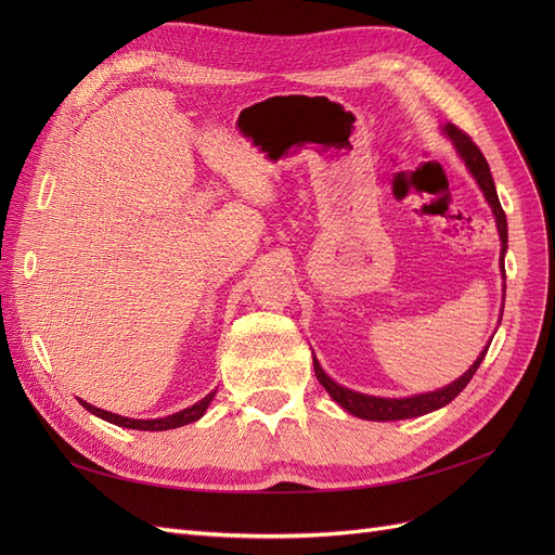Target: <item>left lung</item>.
<instances>
[{
  "mask_svg": "<svg viewBox=\"0 0 555 555\" xmlns=\"http://www.w3.org/2000/svg\"><path fill=\"white\" fill-rule=\"evenodd\" d=\"M444 131L449 133V139L453 141V145H456L459 155L465 159V166L469 169V173L475 176L486 201H489L491 208H493L498 231H500V241H502V257H505L507 217H505V210H502V206H500V198H498V192H495V182H493V176H491V169H489V162H486V157L481 155V150L473 143V139H469L465 131H461L459 127H453V125H447ZM500 268H502V273H505V266H500ZM486 351H489V345H486V349L481 351L479 359L473 365H469V371L463 377H459L456 382H451L449 386H444V389L422 393V396H412V398H375V396H363V393H357V391H349V389H345V386L335 384L322 371V365L317 363V359H314V375H317L319 384H322L324 389L328 391V396L335 402H338L340 408H345L349 414H354L359 418H371V422H398V418L422 416V414H428L433 410L444 408L447 402L456 398L465 389L467 382L473 379V375L477 373V367L481 365V361L486 357Z\"/></svg>",
  "mask_w": 555,
  "mask_h": 555,
  "instance_id": "obj_1",
  "label": "left lung"
}]
</instances>
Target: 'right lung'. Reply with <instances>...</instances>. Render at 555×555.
Returning a JSON list of instances; mask_svg holds the SVG:
<instances>
[{"label": "right lung", "mask_w": 555, "mask_h": 555, "mask_svg": "<svg viewBox=\"0 0 555 555\" xmlns=\"http://www.w3.org/2000/svg\"><path fill=\"white\" fill-rule=\"evenodd\" d=\"M215 391L208 393L204 400H198L196 405L182 410V412H176L171 416H164V418H153V422H143V418H127V416H117L113 412H106V410H99L94 405H88V402L80 400V405L90 410L92 414L106 418V422L115 424V426H122V428H137V430H169V428H180V426H188L192 422H196V418L204 416V412L208 410L210 400H212Z\"/></svg>", "instance_id": "right-lung-1"}]
</instances>
